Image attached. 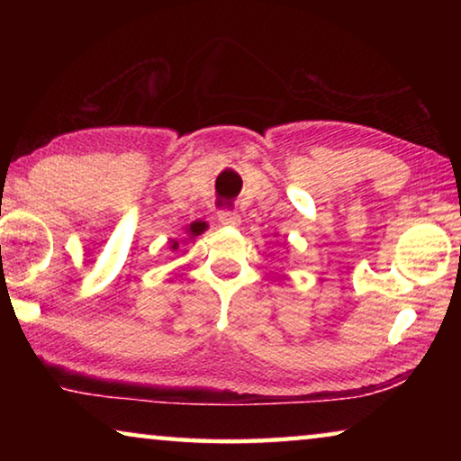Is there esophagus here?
Instances as JSON below:
<instances>
[{
	"instance_id": "obj_1",
	"label": "esophagus",
	"mask_w": 461,
	"mask_h": 461,
	"mask_svg": "<svg viewBox=\"0 0 461 461\" xmlns=\"http://www.w3.org/2000/svg\"><path fill=\"white\" fill-rule=\"evenodd\" d=\"M217 220H220L221 225H225V228H238L240 225V213L238 212H230V209H223V212H220V215H217Z\"/></svg>"
}]
</instances>
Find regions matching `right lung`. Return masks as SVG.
<instances>
[{"label":"right lung","instance_id":"right-lung-1","mask_svg":"<svg viewBox=\"0 0 461 461\" xmlns=\"http://www.w3.org/2000/svg\"><path fill=\"white\" fill-rule=\"evenodd\" d=\"M205 230H207V223H205V221H193V223L189 225V228H186V233H189V238L193 240V238L201 236V233L205 231ZM176 248H178V244L175 241V244H173V249H176Z\"/></svg>","mask_w":461,"mask_h":461}]
</instances>
